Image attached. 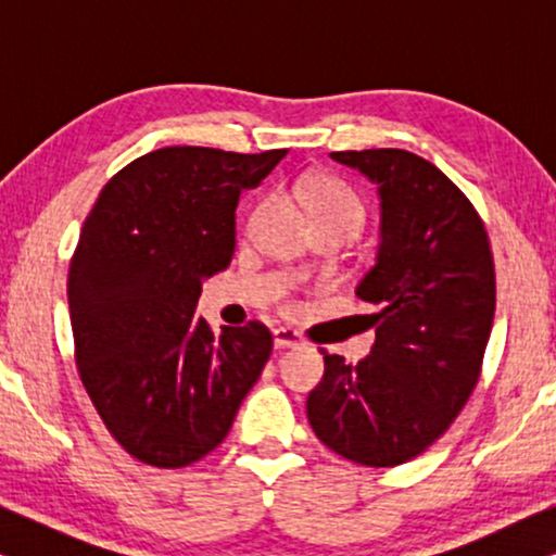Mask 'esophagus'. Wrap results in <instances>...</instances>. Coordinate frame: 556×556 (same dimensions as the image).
I'll use <instances>...</instances> for the list:
<instances>
[{
  "label": "esophagus",
  "instance_id": "1",
  "mask_svg": "<svg viewBox=\"0 0 556 556\" xmlns=\"http://www.w3.org/2000/svg\"><path fill=\"white\" fill-rule=\"evenodd\" d=\"M303 341V337L295 329H288V326H278L276 331H273V344L276 349H288V346H299Z\"/></svg>",
  "mask_w": 556,
  "mask_h": 556
}]
</instances>
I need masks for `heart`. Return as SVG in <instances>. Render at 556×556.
Returning a JSON list of instances; mask_svg holds the SVG:
<instances>
[{
  "label": "heart",
  "mask_w": 556,
  "mask_h": 556,
  "mask_svg": "<svg viewBox=\"0 0 556 556\" xmlns=\"http://www.w3.org/2000/svg\"><path fill=\"white\" fill-rule=\"evenodd\" d=\"M291 192L295 200H299L303 207L308 210L311 219L318 225H333L354 235L364 227V219H367V212H364V204L359 197H356L352 189H349L344 181L324 177V174H303L293 181ZM265 212V202L257 204L250 215V227H253L261 215Z\"/></svg>",
  "instance_id": "heart-1"
}]
</instances>
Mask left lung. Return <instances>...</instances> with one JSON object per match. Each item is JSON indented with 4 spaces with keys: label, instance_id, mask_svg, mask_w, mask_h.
Masks as SVG:
<instances>
[{
    "label": "left lung",
    "instance_id": "8db88e82",
    "mask_svg": "<svg viewBox=\"0 0 556 556\" xmlns=\"http://www.w3.org/2000/svg\"><path fill=\"white\" fill-rule=\"evenodd\" d=\"M379 194L377 261L356 286L375 346L359 364L324 354L306 413L316 438L369 468L413 460L466 407L481 377L496 311V273L468 197L402 149L333 151Z\"/></svg>",
    "mask_w": 556,
    "mask_h": 556
}]
</instances>
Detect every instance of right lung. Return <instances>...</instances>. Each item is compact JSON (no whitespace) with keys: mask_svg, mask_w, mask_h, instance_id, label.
<instances>
[{"mask_svg":"<svg viewBox=\"0 0 556 556\" xmlns=\"http://www.w3.org/2000/svg\"><path fill=\"white\" fill-rule=\"evenodd\" d=\"M288 149L166 147L124 166L86 217L67 273L75 362L126 453L185 468L223 443L273 352L263 324L194 318L202 280L235 253L242 189Z\"/></svg>","mask_w":556,"mask_h":556,"instance_id":"add662e5","label":"right lung"}]
</instances>
